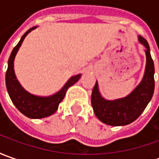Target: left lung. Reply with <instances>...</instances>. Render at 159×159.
Returning <instances> with one entry per match:
<instances>
[{
	"label": "left lung",
	"instance_id": "obj_1",
	"mask_svg": "<svg viewBox=\"0 0 159 159\" xmlns=\"http://www.w3.org/2000/svg\"><path fill=\"white\" fill-rule=\"evenodd\" d=\"M138 40L146 48V67L142 81L131 94L124 98L110 101L102 97L97 81L93 89L91 95L92 107L95 116L104 124L110 125L130 124L139 118L152 98L155 88L154 63L147 40L142 36H139Z\"/></svg>",
	"mask_w": 159,
	"mask_h": 159
}]
</instances>
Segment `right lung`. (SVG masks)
I'll list each match as a JSON object with an SVG mask.
<instances>
[{
  "label": "right lung",
  "mask_w": 159,
  "mask_h": 159,
  "mask_svg": "<svg viewBox=\"0 0 159 159\" xmlns=\"http://www.w3.org/2000/svg\"><path fill=\"white\" fill-rule=\"evenodd\" d=\"M35 28L36 26L30 28L27 32L22 36L17 45L13 48L9 58V61H8V69L6 71L5 80H6V87H7L9 97L12 102L15 104V106L18 109V111L30 119H42V118L48 117L57 111L58 105L63 101L67 89L80 80L81 74H78V75L71 77L70 80L65 83V85L60 91H58L55 95L47 96V97L32 95L23 89V87L20 85V83L18 82L15 75L14 59L19 48L23 43V40H25L26 35Z\"/></svg>",
  "instance_id": "1"
}]
</instances>
